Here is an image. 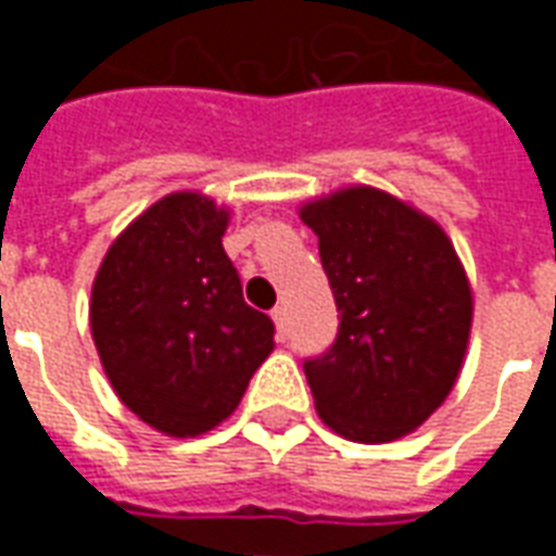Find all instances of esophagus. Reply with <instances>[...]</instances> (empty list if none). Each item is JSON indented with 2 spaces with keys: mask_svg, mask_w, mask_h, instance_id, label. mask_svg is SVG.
<instances>
[{
  "mask_svg": "<svg viewBox=\"0 0 556 556\" xmlns=\"http://www.w3.org/2000/svg\"><path fill=\"white\" fill-rule=\"evenodd\" d=\"M270 318H274V325H277V337L286 339V309H282V306H274V309H270Z\"/></svg>",
  "mask_w": 556,
  "mask_h": 556,
  "instance_id": "34e87169",
  "label": "esophagus"
}]
</instances>
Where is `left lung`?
I'll return each mask as SVG.
<instances>
[{"label": "left lung", "instance_id": "left-lung-1", "mask_svg": "<svg viewBox=\"0 0 556 556\" xmlns=\"http://www.w3.org/2000/svg\"><path fill=\"white\" fill-rule=\"evenodd\" d=\"M339 309L337 342L303 372L315 410L357 443L419 429L465 363L473 289L446 231L393 193L354 184L301 205Z\"/></svg>", "mask_w": 556, "mask_h": 556}]
</instances>
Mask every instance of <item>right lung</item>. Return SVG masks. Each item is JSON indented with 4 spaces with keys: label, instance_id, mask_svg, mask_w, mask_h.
I'll list each match as a JSON object with an SVG mask.
<instances>
[{
    "label": "right lung",
    "instance_id": "add662e5",
    "mask_svg": "<svg viewBox=\"0 0 556 556\" xmlns=\"http://www.w3.org/2000/svg\"><path fill=\"white\" fill-rule=\"evenodd\" d=\"M229 207L163 195L103 255L89 325L115 396L169 438L205 434L274 351V321L243 303L223 250Z\"/></svg>",
    "mask_w": 556,
    "mask_h": 556
}]
</instances>
